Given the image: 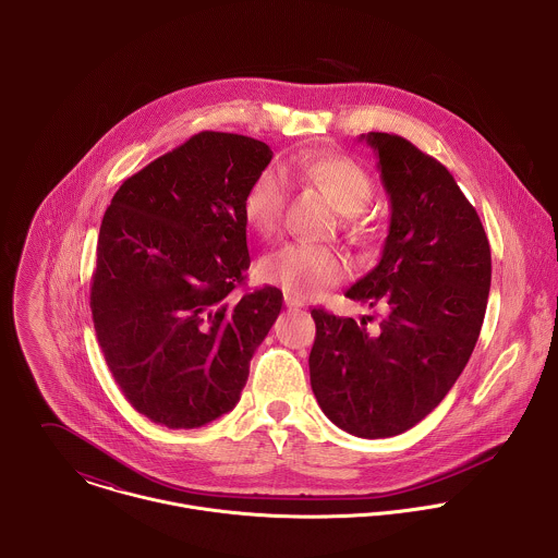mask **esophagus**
Returning <instances> with one entry per match:
<instances>
[{"mask_svg": "<svg viewBox=\"0 0 558 558\" xmlns=\"http://www.w3.org/2000/svg\"><path fill=\"white\" fill-rule=\"evenodd\" d=\"M286 305L290 307V310H299V307H305V303L299 299V296H294V294H290V292H286Z\"/></svg>", "mask_w": 558, "mask_h": 558, "instance_id": "34e87169", "label": "esophagus"}]
</instances>
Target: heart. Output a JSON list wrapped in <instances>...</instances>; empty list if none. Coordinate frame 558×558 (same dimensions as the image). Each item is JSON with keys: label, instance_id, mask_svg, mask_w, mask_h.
I'll return each mask as SVG.
<instances>
[{"label": "heart", "instance_id": "1", "mask_svg": "<svg viewBox=\"0 0 558 558\" xmlns=\"http://www.w3.org/2000/svg\"><path fill=\"white\" fill-rule=\"evenodd\" d=\"M288 169L314 182L339 213L350 215L348 230L354 236L369 234V223L361 219L359 213L367 208L376 186L372 175L356 160L335 155H301L288 162ZM288 195L290 182L279 169L268 167L259 171L242 202L246 226L259 236H272L281 223ZM259 275L294 296L310 299L341 283L350 275V264L332 248L292 242L266 255L259 264Z\"/></svg>", "mask_w": 558, "mask_h": 558}]
</instances>
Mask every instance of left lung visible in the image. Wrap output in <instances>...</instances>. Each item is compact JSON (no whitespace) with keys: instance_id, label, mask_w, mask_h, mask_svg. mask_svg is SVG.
Returning <instances> with one entry per match:
<instances>
[{"instance_id":"obj_1","label":"left lung","mask_w":558,"mask_h":558,"mask_svg":"<svg viewBox=\"0 0 558 558\" xmlns=\"http://www.w3.org/2000/svg\"><path fill=\"white\" fill-rule=\"evenodd\" d=\"M391 199L378 266L345 296L383 310L378 328L312 310V389L322 412L359 438L423 421L466 367L487 307L492 257L477 210L440 160L399 135L367 133Z\"/></svg>"}]
</instances>
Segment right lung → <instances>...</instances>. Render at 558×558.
<instances>
[{
  "label": "right lung",
  "mask_w": 558,
  "mask_h": 558,
  "mask_svg": "<svg viewBox=\"0 0 558 558\" xmlns=\"http://www.w3.org/2000/svg\"><path fill=\"white\" fill-rule=\"evenodd\" d=\"M272 159L264 142L204 131L126 178L105 210L89 307L129 403L169 429L239 403L281 312L272 286L236 294L251 264L242 202Z\"/></svg>",
  "instance_id": "obj_1"
}]
</instances>
